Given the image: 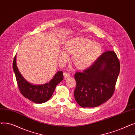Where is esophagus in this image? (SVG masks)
Segmentation results:
<instances>
[{
	"instance_id": "1",
	"label": "esophagus",
	"mask_w": 135,
	"mask_h": 135,
	"mask_svg": "<svg viewBox=\"0 0 135 135\" xmlns=\"http://www.w3.org/2000/svg\"><path fill=\"white\" fill-rule=\"evenodd\" d=\"M63 76H64V79L66 80L70 76V74L68 73L65 72V73H63Z\"/></svg>"
}]
</instances>
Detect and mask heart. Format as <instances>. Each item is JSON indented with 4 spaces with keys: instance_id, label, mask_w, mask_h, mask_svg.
Returning a JSON list of instances; mask_svg holds the SVG:
<instances>
[{
    "instance_id": "b5f03b06",
    "label": "heart",
    "mask_w": 135,
    "mask_h": 135,
    "mask_svg": "<svg viewBox=\"0 0 135 135\" xmlns=\"http://www.w3.org/2000/svg\"><path fill=\"white\" fill-rule=\"evenodd\" d=\"M64 51H61L59 60L63 63L68 58L66 52L73 54L72 61L78 67L86 68L91 66L100 55L102 46L89 39L76 38L67 40L63 46Z\"/></svg>"
}]
</instances>
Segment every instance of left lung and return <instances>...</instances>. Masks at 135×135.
<instances>
[{
    "instance_id": "left-lung-1",
    "label": "left lung",
    "mask_w": 135,
    "mask_h": 135,
    "mask_svg": "<svg viewBox=\"0 0 135 135\" xmlns=\"http://www.w3.org/2000/svg\"><path fill=\"white\" fill-rule=\"evenodd\" d=\"M120 62L113 51L103 53L89 68L74 77L76 102L83 108L95 107L108 101L115 90Z\"/></svg>"
}]
</instances>
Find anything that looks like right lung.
I'll return each instance as SVG.
<instances>
[{
    "instance_id": "1",
    "label": "right lung",
    "mask_w": 135,
    "mask_h": 135,
    "mask_svg": "<svg viewBox=\"0 0 135 135\" xmlns=\"http://www.w3.org/2000/svg\"><path fill=\"white\" fill-rule=\"evenodd\" d=\"M12 68L21 93L35 103H42L50 98L56 86L63 79L62 71H59L49 83L42 85H33L27 81L20 72L16 64V55L14 57Z\"/></svg>"
}]
</instances>
